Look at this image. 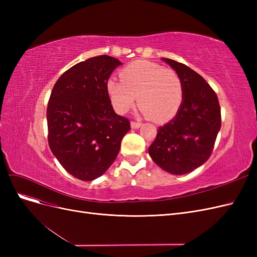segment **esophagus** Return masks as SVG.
Wrapping results in <instances>:
<instances>
[{
  "mask_svg": "<svg viewBox=\"0 0 257 257\" xmlns=\"http://www.w3.org/2000/svg\"><path fill=\"white\" fill-rule=\"evenodd\" d=\"M142 126V123L141 122H136V121H132L131 122V127L132 128H139Z\"/></svg>",
  "mask_w": 257,
  "mask_h": 257,
  "instance_id": "1",
  "label": "esophagus"
}]
</instances>
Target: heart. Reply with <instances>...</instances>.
<instances>
[{"label": "heart", "instance_id": "obj_1", "mask_svg": "<svg viewBox=\"0 0 257 257\" xmlns=\"http://www.w3.org/2000/svg\"><path fill=\"white\" fill-rule=\"evenodd\" d=\"M120 80L106 84L113 109L125 113L135 105L155 122H166L178 112L183 100V85L172 68L148 61H135L120 72Z\"/></svg>", "mask_w": 257, "mask_h": 257}]
</instances>
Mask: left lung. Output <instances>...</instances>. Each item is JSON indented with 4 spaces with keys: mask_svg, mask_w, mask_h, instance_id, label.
<instances>
[{
    "mask_svg": "<svg viewBox=\"0 0 257 257\" xmlns=\"http://www.w3.org/2000/svg\"><path fill=\"white\" fill-rule=\"evenodd\" d=\"M179 75L183 100L174 118L159 127L149 147L153 162L165 172L184 175L209 159L221 128V109L215 92L189 66L162 58Z\"/></svg>",
    "mask_w": 257,
    "mask_h": 257,
    "instance_id": "8db88e82",
    "label": "left lung"
}]
</instances>
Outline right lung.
<instances>
[{
	"label": "right lung",
	"mask_w": 257,
	"mask_h": 257,
	"mask_svg": "<svg viewBox=\"0 0 257 257\" xmlns=\"http://www.w3.org/2000/svg\"><path fill=\"white\" fill-rule=\"evenodd\" d=\"M122 63L97 56L72 66L54 84L47 107L48 143L68 174L82 181L102 176L115 160L130 121L113 110L106 84Z\"/></svg>",
	"instance_id": "right-lung-1"
}]
</instances>
